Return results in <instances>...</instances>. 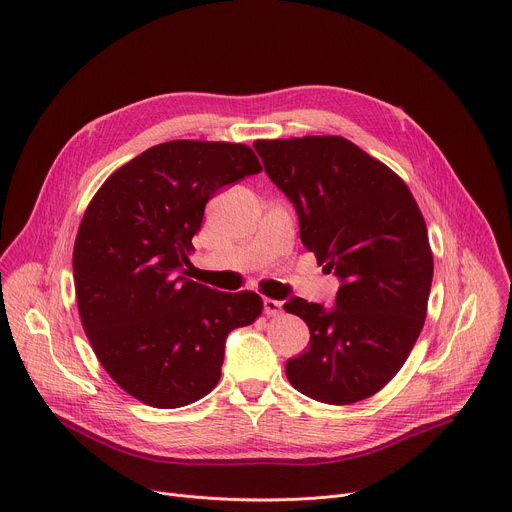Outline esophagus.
<instances>
[{"mask_svg":"<svg viewBox=\"0 0 512 512\" xmlns=\"http://www.w3.org/2000/svg\"><path fill=\"white\" fill-rule=\"evenodd\" d=\"M264 313L268 315V317H276L278 313H280V309H282V303L280 301H274V299H264Z\"/></svg>","mask_w":512,"mask_h":512,"instance_id":"esophagus-1","label":"esophagus"}]
</instances>
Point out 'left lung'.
I'll return each instance as SVG.
<instances>
[{"label":"left lung","instance_id":"1","mask_svg":"<svg viewBox=\"0 0 512 512\" xmlns=\"http://www.w3.org/2000/svg\"><path fill=\"white\" fill-rule=\"evenodd\" d=\"M254 148L295 205L303 246L342 282L329 309L285 303L311 331L287 378L319 403L364 401L401 370L425 323L433 254L421 209L399 175L342 136Z\"/></svg>","mask_w":512,"mask_h":512}]
</instances>
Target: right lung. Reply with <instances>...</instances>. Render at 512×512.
<instances>
[{
    "instance_id": "add662e5",
    "label": "right lung",
    "mask_w": 512,
    "mask_h": 512,
    "mask_svg": "<svg viewBox=\"0 0 512 512\" xmlns=\"http://www.w3.org/2000/svg\"><path fill=\"white\" fill-rule=\"evenodd\" d=\"M260 170L246 144L173 140L126 162L91 199L73 250L79 315L101 366L140 403L203 399L219 382L227 333L262 313L252 291L183 276L207 201Z\"/></svg>"
}]
</instances>
